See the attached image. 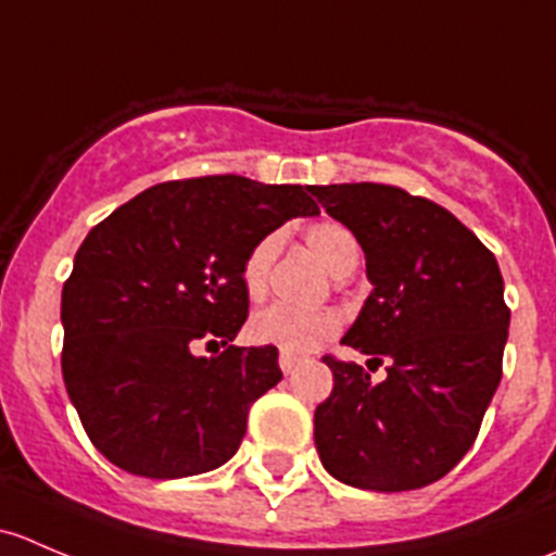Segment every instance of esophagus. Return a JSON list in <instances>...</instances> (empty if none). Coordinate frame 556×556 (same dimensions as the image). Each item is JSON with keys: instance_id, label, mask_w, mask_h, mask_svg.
<instances>
[{"instance_id": "34e87169", "label": "esophagus", "mask_w": 556, "mask_h": 556, "mask_svg": "<svg viewBox=\"0 0 556 556\" xmlns=\"http://www.w3.org/2000/svg\"><path fill=\"white\" fill-rule=\"evenodd\" d=\"M299 357L295 355H288V352H282V355H279V368H282L285 374H293L295 368H299Z\"/></svg>"}]
</instances>
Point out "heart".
I'll use <instances>...</instances> for the list:
<instances>
[{
    "label": "heart",
    "instance_id": "b5f03b06",
    "mask_svg": "<svg viewBox=\"0 0 556 556\" xmlns=\"http://www.w3.org/2000/svg\"><path fill=\"white\" fill-rule=\"evenodd\" d=\"M306 244L323 257L333 277H350L361 263V242L355 233L339 220L312 223L304 231ZM282 250V231H268L250 247L242 263V285L252 301L263 299L271 279L274 261ZM341 330V314L336 309H295L288 304L263 306L250 317L247 333L255 344L277 346L288 355H306L319 350L325 341Z\"/></svg>",
    "mask_w": 556,
    "mask_h": 556
}]
</instances>
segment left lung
<instances>
[{"label":"left lung","mask_w":556,"mask_h":556,"mask_svg":"<svg viewBox=\"0 0 556 556\" xmlns=\"http://www.w3.org/2000/svg\"><path fill=\"white\" fill-rule=\"evenodd\" d=\"M366 252L374 290L341 339L387 377L325 355L333 390L314 412L325 470L350 486L406 492L473 446L503 377L511 309L495 255L435 201L395 185H312ZM368 361V363H371Z\"/></svg>","instance_id":"1"}]
</instances>
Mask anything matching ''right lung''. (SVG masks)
Masks as SVG:
<instances>
[{"label":"right lung","instance_id":"1","mask_svg":"<svg viewBox=\"0 0 556 556\" xmlns=\"http://www.w3.org/2000/svg\"><path fill=\"white\" fill-rule=\"evenodd\" d=\"M312 188L239 174L172 179L91 228L61 293V371L88 439L117 468L182 479L228 463L250 406L282 379L277 346H233L250 247ZM199 340L220 356L195 358Z\"/></svg>","mask_w":556,"mask_h":556}]
</instances>
